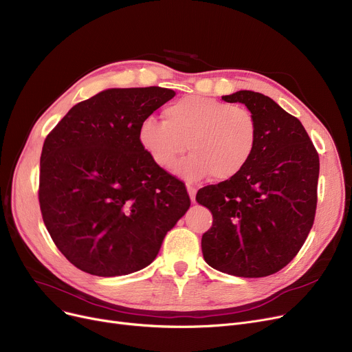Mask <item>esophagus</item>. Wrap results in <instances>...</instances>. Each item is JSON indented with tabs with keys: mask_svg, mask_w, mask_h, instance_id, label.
Returning a JSON list of instances; mask_svg holds the SVG:
<instances>
[{
	"mask_svg": "<svg viewBox=\"0 0 352 352\" xmlns=\"http://www.w3.org/2000/svg\"><path fill=\"white\" fill-rule=\"evenodd\" d=\"M187 190H188V194H190V198H191V201H195L197 188H195V187H192V186H187Z\"/></svg>",
	"mask_w": 352,
	"mask_h": 352,
	"instance_id": "obj_1",
	"label": "esophagus"
}]
</instances>
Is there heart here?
Wrapping results in <instances>:
<instances>
[{"label":"heart","mask_w":352,"mask_h":352,"mask_svg":"<svg viewBox=\"0 0 352 352\" xmlns=\"http://www.w3.org/2000/svg\"><path fill=\"white\" fill-rule=\"evenodd\" d=\"M164 120L146 117L138 140L153 162L194 182L210 174L217 181L235 178L251 161L258 142V122L244 107L215 98L188 96L164 109Z\"/></svg>","instance_id":"obj_1"}]
</instances>
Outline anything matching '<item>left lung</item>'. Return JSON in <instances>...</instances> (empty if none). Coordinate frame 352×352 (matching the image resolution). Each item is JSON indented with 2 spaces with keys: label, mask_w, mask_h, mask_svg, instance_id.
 Listing matches in <instances>:
<instances>
[{
  "label": "left lung",
  "mask_w": 352,
  "mask_h": 352,
  "mask_svg": "<svg viewBox=\"0 0 352 352\" xmlns=\"http://www.w3.org/2000/svg\"><path fill=\"white\" fill-rule=\"evenodd\" d=\"M255 116L258 142L241 174L197 192L212 214L202 235L204 260L235 276L260 278L283 270L298 254L317 210L318 153L298 118L254 91L224 96Z\"/></svg>",
  "instance_id": "obj_1"
}]
</instances>
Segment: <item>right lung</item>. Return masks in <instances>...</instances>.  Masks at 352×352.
Here are the masks:
<instances>
[{"label": "right lung", "mask_w": 352, "mask_h": 352, "mask_svg": "<svg viewBox=\"0 0 352 352\" xmlns=\"http://www.w3.org/2000/svg\"><path fill=\"white\" fill-rule=\"evenodd\" d=\"M174 96L161 87L109 88L74 105L47 135L43 219L81 271L117 276L150 265L190 208L184 182L155 165L138 140L141 122Z\"/></svg>", "instance_id": "1"}]
</instances>
